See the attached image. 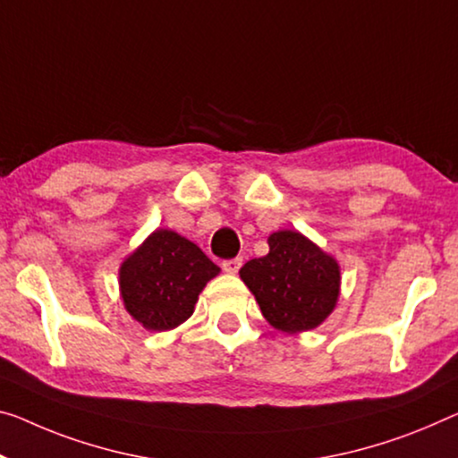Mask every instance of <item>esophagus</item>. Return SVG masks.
Wrapping results in <instances>:
<instances>
[{
    "label": "esophagus",
    "instance_id": "esophagus-1",
    "mask_svg": "<svg viewBox=\"0 0 458 458\" xmlns=\"http://www.w3.org/2000/svg\"><path fill=\"white\" fill-rule=\"evenodd\" d=\"M243 259L242 258H233V259H225L223 262V270L227 274H237V270L242 268Z\"/></svg>",
    "mask_w": 458,
    "mask_h": 458
}]
</instances>
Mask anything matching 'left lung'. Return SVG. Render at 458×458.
<instances>
[{"mask_svg":"<svg viewBox=\"0 0 458 458\" xmlns=\"http://www.w3.org/2000/svg\"><path fill=\"white\" fill-rule=\"evenodd\" d=\"M270 251L239 270L262 315L283 334L319 327L340 299L342 272L332 253L294 229L274 231Z\"/></svg>","mask_w":458,"mask_h":458,"instance_id":"8db88e82","label":"left lung"}]
</instances>
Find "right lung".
Returning a JSON list of instances; mask_svg holds the SVG:
<instances>
[{"label":"right lung","instance_id":"obj_1","mask_svg":"<svg viewBox=\"0 0 458 458\" xmlns=\"http://www.w3.org/2000/svg\"><path fill=\"white\" fill-rule=\"evenodd\" d=\"M219 272L199 245L159 227L123 259L118 288L132 319L149 332H167L194 313L199 294Z\"/></svg>","mask_w":458,"mask_h":458}]
</instances>
